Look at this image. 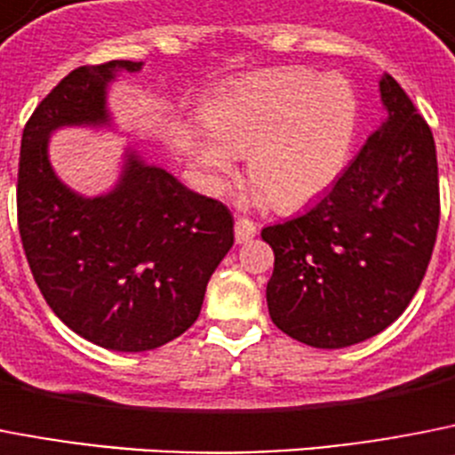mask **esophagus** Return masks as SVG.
Masks as SVG:
<instances>
[{
    "instance_id": "esophagus-1",
    "label": "esophagus",
    "mask_w": 455,
    "mask_h": 455,
    "mask_svg": "<svg viewBox=\"0 0 455 455\" xmlns=\"http://www.w3.org/2000/svg\"><path fill=\"white\" fill-rule=\"evenodd\" d=\"M256 233H259V228H256V224L250 222V220H238V222H235V240H238L240 244L250 243Z\"/></svg>"
}]
</instances>
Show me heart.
I'll return each instance as SVG.
<instances>
[{
  "instance_id": "b5f03b06",
  "label": "heart",
  "mask_w": 455,
  "mask_h": 455,
  "mask_svg": "<svg viewBox=\"0 0 455 455\" xmlns=\"http://www.w3.org/2000/svg\"><path fill=\"white\" fill-rule=\"evenodd\" d=\"M359 105L343 77L282 68L240 82L204 109V124L185 130L196 180L220 192L247 156L254 199L299 208L337 183L353 153Z\"/></svg>"
}]
</instances>
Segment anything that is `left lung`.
<instances>
[{
    "mask_svg": "<svg viewBox=\"0 0 455 455\" xmlns=\"http://www.w3.org/2000/svg\"><path fill=\"white\" fill-rule=\"evenodd\" d=\"M387 118L341 179L295 220L266 227L270 318L314 347H347L392 325L424 279L440 224L433 132L392 75Z\"/></svg>",
    "mask_w": 455,
    "mask_h": 455,
    "instance_id": "8db88e82",
    "label": "left lung"
}]
</instances>
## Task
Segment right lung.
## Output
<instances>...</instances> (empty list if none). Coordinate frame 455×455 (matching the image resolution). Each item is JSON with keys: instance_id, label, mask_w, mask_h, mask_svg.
I'll return each instance as SVG.
<instances>
[{"instance_id": "right-lung-1", "label": "right lung", "mask_w": 455, "mask_h": 455, "mask_svg": "<svg viewBox=\"0 0 455 455\" xmlns=\"http://www.w3.org/2000/svg\"><path fill=\"white\" fill-rule=\"evenodd\" d=\"M141 66L109 61L68 73L31 114L20 146L18 227L31 275L75 334L116 353L153 350L189 330L233 247L227 205L132 146L102 195H80L54 172L50 137L61 128L116 130L109 86Z\"/></svg>"}]
</instances>
